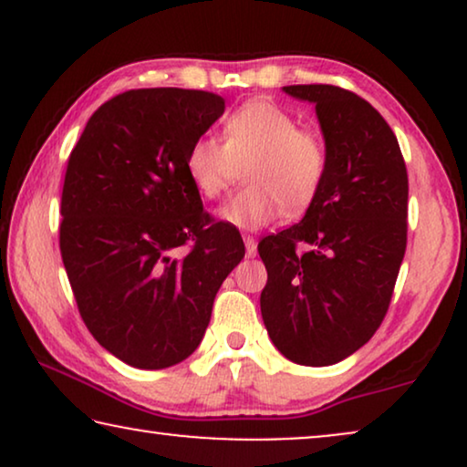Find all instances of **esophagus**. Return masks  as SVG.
<instances>
[{
	"instance_id": "esophagus-1",
	"label": "esophagus",
	"mask_w": 467,
	"mask_h": 467,
	"mask_svg": "<svg viewBox=\"0 0 467 467\" xmlns=\"http://www.w3.org/2000/svg\"><path fill=\"white\" fill-rule=\"evenodd\" d=\"M244 246L248 257H254V254H257V240H254L253 235H244Z\"/></svg>"
}]
</instances>
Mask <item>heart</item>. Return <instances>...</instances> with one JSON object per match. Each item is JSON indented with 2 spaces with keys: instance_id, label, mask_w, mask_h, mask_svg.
Segmentation results:
<instances>
[{
  "instance_id": "1",
  "label": "heart",
  "mask_w": 467,
  "mask_h": 467,
  "mask_svg": "<svg viewBox=\"0 0 467 467\" xmlns=\"http://www.w3.org/2000/svg\"><path fill=\"white\" fill-rule=\"evenodd\" d=\"M248 182L221 208V219L240 229H259L280 213H302L315 202L327 174V144L321 133L267 99H253L223 125V142L202 136L189 146L184 170L208 200L229 189L238 168Z\"/></svg>"
}]
</instances>
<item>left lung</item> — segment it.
<instances>
[{
  "instance_id": "8db88e82",
  "label": "left lung",
  "mask_w": 467,
  "mask_h": 467,
  "mask_svg": "<svg viewBox=\"0 0 467 467\" xmlns=\"http://www.w3.org/2000/svg\"><path fill=\"white\" fill-rule=\"evenodd\" d=\"M315 104L327 174L304 219L265 235L261 317L299 366H331L380 327L408 234V174L398 138L366 99L334 85L283 87Z\"/></svg>"
}]
</instances>
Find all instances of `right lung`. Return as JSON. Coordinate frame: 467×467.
<instances>
[{
  "mask_svg": "<svg viewBox=\"0 0 467 467\" xmlns=\"http://www.w3.org/2000/svg\"><path fill=\"white\" fill-rule=\"evenodd\" d=\"M223 112L208 91L131 88L93 112L67 159L63 265L87 329L131 368L187 359L244 257L238 229L203 210L184 170Z\"/></svg>",
  "mask_w": 467,
  "mask_h": 467,
  "instance_id": "add662e5",
  "label": "right lung"
}]
</instances>
